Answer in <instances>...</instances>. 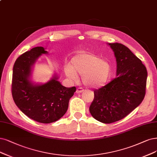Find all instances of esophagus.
I'll list each match as a JSON object with an SVG mask.
<instances>
[{"label":"esophagus","mask_w":157,"mask_h":157,"mask_svg":"<svg viewBox=\"0 0 157 157\" xmlns=\"http://www.w3.org/2000/svg\"><path fill=\"white\" fill-rule=\"evenodd\" d=\"M83 91H84V89L82 87H79L76 90V92H77V93H78V94L82 93V92H83Z\"/></svg>","instance_id":"1"}]
</instances>
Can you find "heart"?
Listing matches in <instances>:
<instances>
[{"instance_id":"obj_1","label":"heart","mask_w":157,"mask_h":157,"mask_svg":"<svg viewBox=\"0 0 157 157\" xmlns=\"http://www.w3.org/2000/svg\"><path fill=\"white\" fill-rule=\"evenodd\" d=\"M82 74L83 84L90 88H100L105 85L112 75V67L107 61L92 54H82L72 59L71 66H67L66 74L72 80Z\"/></svg>"}]
</instances>
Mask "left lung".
<instances>
[{"label": "left lung", "mask_w": 157, "mask_h": 157, "mask_svg": "<svg viewBox=\"0 0 157 157\" xmlns=\"http://www.w3.org/2000/svg\"><path fill=\"white\" fill-rule=\"evenodd\" d=\"M117 60V78L94 91L91 115L104 124L120 120L136 109L146 94L147 72L141 60L125 45L109 43Z\"/></svg>", "instance_id": "obj_1"}]
</instances>
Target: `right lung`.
I'll return each mask as SVG.
<instances>
[{"instance_id": "obj_1", "label": "right lung", "mask_w": 157, "mask_h": 157, "mask_svg": "<svg viewBox=\"0 0 157 157\" xmlns=\"http://www.w3.org/2000/svg\"><path fill=\"white\" fill-rule=\"evenodd\" d=\"M48 54L42 46H37L20 56L13 68L11 93L16 105L30 118L43 124L60 119L68 107V102L76 90L67 88L57 81L54 75L44 84H34L30 80L32 67L42 54Z\"/></svg>"}]
</instances>
